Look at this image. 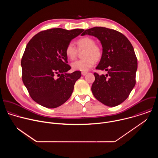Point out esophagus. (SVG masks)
<instances>
[{
    "mask_svg": "<svg viewBox=\"0 0 158 158\" xmlns=\"http://www.w3.org/2000/svg\"><path fill=\"white\" fill-rule=\"evenodd\" d=\"M87 74V73H86V72H82V76H85Z\"/></svg>",
    "mask_w": 158,
    "mask_h": 158,
    "instance_id": "1",
    "label": "esophagus"
}]
</instances>
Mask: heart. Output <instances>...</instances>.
Masks as SVG:
<instances>
[{"instance_id": "obj_1", "label": "heart", "mask_w": 158, "mask_h": 158, "mask_svg": "<svg viewBox=\"0 0 158 158\" xmlns=\"http://www.w3.org/2000/svg\"><path fill=\"white\" fill-rule=\"evenodd\" d=\"M76 44L79 51L84 50L83 53L84 59L73 62L71 67L74 71H87L94 65L95 61L101 59L102 55V49L96 44L94 39L89 37L79 39ZM77 49L73 43L70 42L67 45L65 54L69 60H74L77 56Z\"/></svg>"}]
</instances>
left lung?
Wrapping results in <instances>:
<instances>
[{
  "mask_svg": "<svg viewBox=\"0 0 158 158\" xmlns=\"http://www.w3.org/2000/svg\"><path fill=\"white\" fill-rule=\"evenodd\" d=\"M87 34L98 39L102 47V55L96 69L107 71L106 75L94 74L93 94L106 106H118L128 98L136 84L138 60L134 48L125 35L113 29L96 27L81 35Z\"/></svg>",
  "mask_w": 158,
  "mask_h": 158,
  "instance_id": "left-lung-1",
  "label": "left lung"
}]
</instances>
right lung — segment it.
Masks as SVG:
<instances>
[{
	"instance_id": "right-lung-1",
	"label": "right lung",
	"mask_w": 158,
	"mask_h": 158,
	"mask_svg": "<svg viewBox=\"0 0 158 158\" xmlns=\"http://www.w3.org/2000/svg\"><path fill=\"white\" fill-rule=\"evenodd\" d=\"M84 30L51 29L29 42L21 60L22 81L32 99L48 108L57 107L71 97L81 71L68 73L67 45ZM60 77L57 79L55 76Z\"/></svg>"
}]
</instances>
